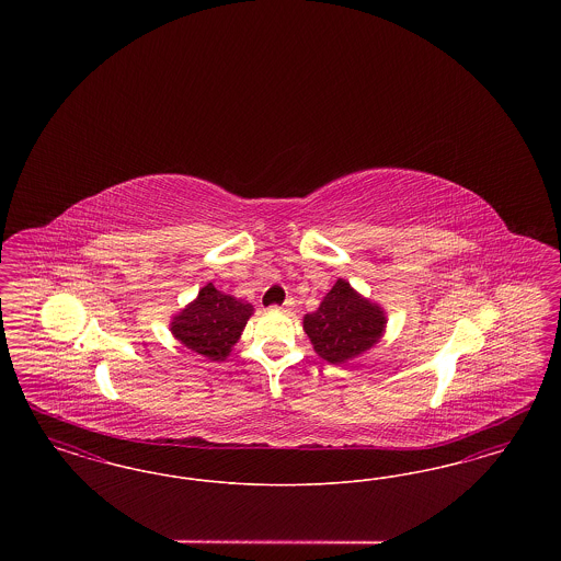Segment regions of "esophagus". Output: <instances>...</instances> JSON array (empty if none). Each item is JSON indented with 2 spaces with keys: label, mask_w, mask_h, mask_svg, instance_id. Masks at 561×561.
Listing matches in <instances>:
<instances>
[{
  "label": "esophagus",
  "mask_w": 561,
  "mask_h": 561,
  "mask_svg": "<svg viewBox=\"0 0 561 561\" xmlns=\"http://www.w3.org/2000/svg\"><path fill=\"white\" fill-rule=\"evenodd\" d=\"M293 305H294L293 298H288V300H286V302H284V305H277V307H275V309H277V311H288V309H290V307H293Z\"/></svg>",
  "instance_id": "1"
}]
</instances>
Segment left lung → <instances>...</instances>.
Masks as SVG:
<instances>
[{"mask_svg": "<svg viewBox=\"0 0 561 561\" xmlns=\"http://www.w3.org/2000/svg\"><path fill=\"white\" fill-rule=\"evenodd\" d=\"M385 323L378 305L339 279L323 296L320 309L305 316L302 328L321 359L339 366L378 343Z\"/></svg>", "mask_w": 561, "mask_h": 561, "instance_id": "left-lung-1", "label": "left lung"}]
</instances>
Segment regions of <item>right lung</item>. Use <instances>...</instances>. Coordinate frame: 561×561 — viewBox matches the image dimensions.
Segmentation results:
<instances>
[{
  "mask_svg": "<svg viewBox=\"0 0 561 561\" xmlns=\"http://www.w3.org/2000/svg\"><path fill=\"white\" fill-rule=\"evenodd\" d=\"M250 316L252 305L220 293L208 284L187 309L174 318L172 334L191 351L213 362H222L238 343Z\"/></svg>",
  "mask_w": 561,
  "mask_h": 561,
  "instance_id": "obj_1",
  "label": "right lung"
}]
</instances>
